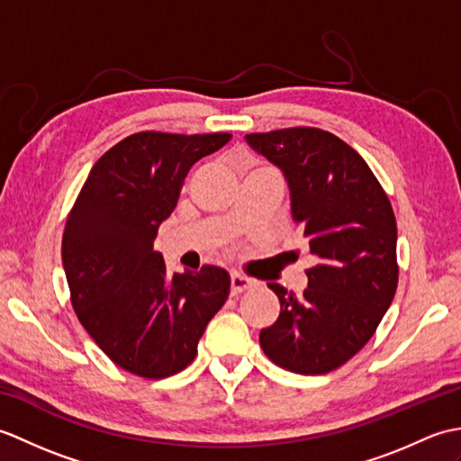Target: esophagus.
I'll use <instances>...</instances> for the list:
<instances>
[{
	"mask_svg": "<svg viewBox=\"0 0 461 461\" xmlns=\"http://www.w3.org/2000/svg\"><path fill=\"white\" fill-rule=\"evenodd\" d=\"M253 285V279L240 276V273H231V295H240L246 289H249Z\"/></svg>",
	"mask_w": 461,
	"mask_h": 461,
	"instance_id": "1",
	"label": "esophagus"
}]
</instances>
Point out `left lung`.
Instances as JSON below:
<instances>
[{"mask_svg": "<svg viewBox=\"0 0 461 461\" xmlns=\"http://www.w3.org/2000/svg\"><path fill=\"white\" fill-rule=\"evenodd\" d=\"M246 142L283 172L291 218L319 261L301 295L267 283L281 312L259 345L281 368L327 375L366 345L394 299L393 205L362 156L327 131L253 132Z\"/></svg>", "mask_w": 461, "mask_h": 461, "instance_id": "1", "label": "left lung"}]
</instances>
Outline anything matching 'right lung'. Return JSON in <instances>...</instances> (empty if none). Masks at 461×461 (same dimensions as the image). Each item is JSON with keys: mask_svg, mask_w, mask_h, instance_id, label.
<instances>
[{"mask_svg": "<svg viewBox=\"0 0 461 461\" xmlns=\"http://www.w3.org/2000/svg\"><path fill=\"white\" fill-rule=\"evenodd\" d=\"M231 134L136 132L104 152L67 218L63 269L81 325L114 365L166 378L198 355V340L230 295L228 271L170 276L154 240L185 174Z\"/></svg>", "mask_w": 461, "mask_h": 461, "instance_id": "right-lung-1", "label": "right lung"}]
</instances>
